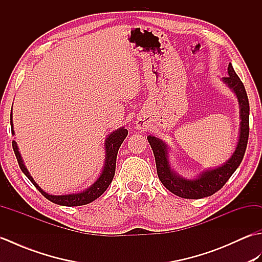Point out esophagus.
<instances>
[{"label":"esophagus","mask_w":262,"mask_h":262,"mask_svg":"<svg viewBox=\"0 0 262 262\" xmlns=\"http://www.w3.org/2000/svg\"><path fill=\"white\" fill-rule=\"evenodd\" d=\"M136 127L138 128V129H144V127H145V122H143L142 120H137Z\"/></svg>","instance_id":"obj_1"}]
</instances>
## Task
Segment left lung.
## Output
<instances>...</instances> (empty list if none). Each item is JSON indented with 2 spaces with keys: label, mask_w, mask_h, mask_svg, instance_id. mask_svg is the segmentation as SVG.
I'll use <instances>...</instances> for the list:
<instances>
[{
  "label": "left lung",
  "mask_w": 262,
  "mask_h": 262,
  "mask_svg": "<svg viewBox=\"0 0 262 262\" xmlns=\"http://www.w3.org/2000/svg\"><path fill=\"white\" fill-rule=\"evenodd\" d=\"M227 73L229 76L223 77L222 81L234 92L237 98L238 109H240L238 111L240 128H238L236 147L225 163L214 169L205 170L194 178L188 179V178L179 176L171 168L170 148L168 144L153 135L147 136V141L153 149L159 179L168 190L181 198L199 199L211 196L219 191L241 164L244 153H246L249 138V100L243 83L236 75L231 63L227 68Z\"/></svg>",
  "instance_id": "8db88e82"
}]
</instances>
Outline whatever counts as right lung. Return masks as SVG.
Wrapping results in <instances>:
<instances>
[{"mask_svg": "<svg viewBox=\"0 0 262 262\" xmlns=\"http://www.w3.org/2000/svg\"><path fill=\"white\" fill-rule=\"evenodd\" d=\"M10 122H11V132H12V134L14 135L12 110H11V115H10ZM127 134L128 132L127 129H125V127H120L115 132L110 133L104 141V154H105L104 163H103L101 173H100L98 179L94 181L90 187L86 188L85 190L80 191V192H74V193H68V194H49L48 192L43 191L42 189L39 187L38 183L33 180L30 172L28 171L27 166L24 163V160H22V157L19 152V147L16 145L15 141L12 142V147H13L16 160H18L21 171L24 172L28 179L32 182V185L41 192L42 196H45L48 200H51V202L54 204L72 207V206H82V205L90 204L91 202L99 198L105 190H107V188L109 187L111 181H113L114 176H115L116 160H117V154H118V149L126 138Z\"/></svg>", "mask_w": 262, "mask_h": 262, "instance_id": "obj_1", "label": "right lung"}]
</instances>
